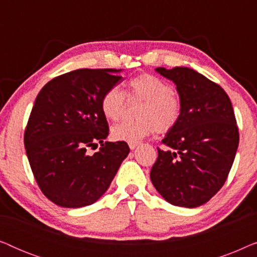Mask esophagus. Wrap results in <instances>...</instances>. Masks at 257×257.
<instances>
[{
	"label": "esophagus",
	"mask_w": 257,
	"mask_h": 257,
	"mask_svg": "<svg viewBox=\"0 0 257 257\" xmlns=\"http://www.w3.org/2000/svg\"><path fill=\"white\" fill-rule=\"evenodd\" d=\"M128 146L131 150H135L137 146H139V143H128Z\"/></svg>",
	"instance_id": "34e87169"
}]
</instances>
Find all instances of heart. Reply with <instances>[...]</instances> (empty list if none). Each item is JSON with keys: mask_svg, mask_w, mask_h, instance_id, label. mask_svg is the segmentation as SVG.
Instances as JSON below:
<instances>
[{"mask_svg": "<svg viewBox=\"0 0 257 257\" xmlns=\"http://www.w3.org/2000/svg\"><path fill=\"white\" fill-rule=\"evenodd\" d=\"M127 97L140 100L136 121H124L111 130L117 142L139 143L154 132L166 133L178 124L181 117L180 97L171 89L170 84L151 73H142L127 82ZM125 93L117 86L104 93L100 101L103 114L110 120H118L125 111Z\"/></svg>", "mask_w": 257, "mask_h": 257, "instance_id": "heart-1", "label": "heart"}]
</instances>
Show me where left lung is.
I'll list each match as a JSON object with an SVG mask.
<instances>
[{"mask_svg":"<svg viewBox=\"0 0 257 257\" xmlns=\"http://www.w3.org/2000/svg\"><path fill=\"white\" fill-rule=\"evenodd\" d=\"M156 71L177 85L182 110L178 124L158 149L151 180L174 206L195 208L209 201L227 180L238 146V130L224 90L195 70Z\"/></svg>","mask_w":257,"mask_h":257,"instance_id":"left-lung-1","label":"left lung"}]
</instances>
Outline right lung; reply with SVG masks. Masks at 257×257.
I'll use <instances>...</instances> for the list:
<instances>
[{
	"label": "right lung",
	"instance_id": "right-lung-1",
	"mask_svg": "<svg viewBox=\"0 0 257 257\" xmlns=\"http://www.w3.org/2000/svg\"><path fill=\"white\" fill-rule=\"evenodd\" d=\"M115 69H79L42 87L24 132L28 160L47 198L65 208L96 202L130 153L125 142L108 143L100 101L121 77ZM99 142L93 155L87 150Z\"/></svg>",
	"mask_w": 257,
	"mask_h": 257
}]
</instances>
